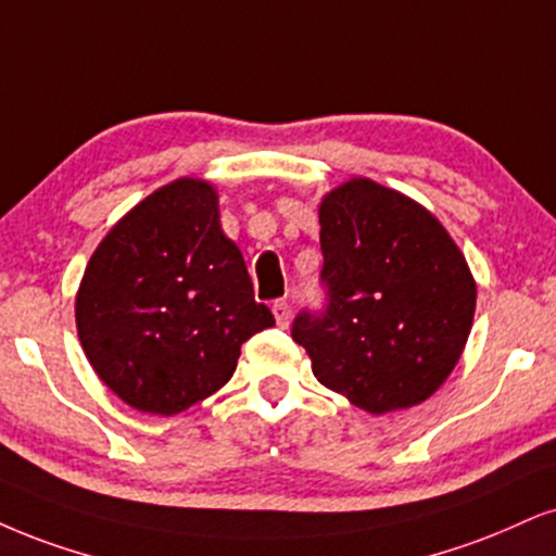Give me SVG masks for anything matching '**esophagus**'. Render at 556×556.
I'll return each instance as SVG.
<instances>
[{
    "instance_id": "1",
    "label": "esophagus",
    "mask_w": 556,
    "mask_h": 556,
    "mask_svg": "<svg viewBox=\"0 0 556 556\" xmlns=\"http://www.w3.org/2000/svg\"><path fill=\"white\" fill-rule=\"evenodd\" d=\"M273 317H276V321H278L280 327L289 325V319H291V306H289V301H286V299H276V301H273Z\"/></svg>"
}]
</instances>
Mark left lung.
I'll return each instance as SVG.
<instances>
[{
	"label": "left lung",
	"instance_id": "1",
	"mask_svg": "<svg viewBox=\"0 0 556 556\" xmlns=\"http://www.w3.org/2000/svg\"><path fill=\"white\" fill-rule=\"evenodd\" d=\"M325 309L291 338L319 383L371 415L407 409L448 379L467 345L477 283L441 222L413 198L355 177L319 205Z\"/></svg>",
	"mask_w": 556,
	"mask_h": 556
}]
</instances>
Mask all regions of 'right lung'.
Instances as JSON below:
<instances>
[{
  "label": "right lung",
  "instance_id": "right-lung-1",
  "mask_svg": "<svg viewBox=\"0 0 556 556\" xmlns=\"http://www.w3.org/2000/svg\"><path fill=\"white\" fill-rule=\"evenodd\" d=\"M273 325L222 231L214 185L193 177L128 211L89 257L77 293L94 374L149 415H177L218 392L242 342Z\"/></svg>",
  "mask_w": 556,
  "mask_h": 556
}]
</instances>
